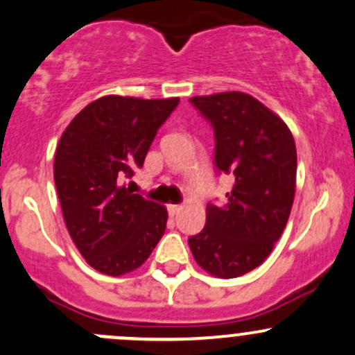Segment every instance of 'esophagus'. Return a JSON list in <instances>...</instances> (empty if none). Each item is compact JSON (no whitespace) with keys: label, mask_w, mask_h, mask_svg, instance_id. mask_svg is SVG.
I'll return each instance as SVG.
<instances>
[{"label":"esophagus","mask_w":355,"mask_h":355,"mask_svg":"<svg viewBox=\"0 0 355 355\" xmlns=\"http://www.w3.org/2000/svg\"><path fill=\"white\" fill-rule=\"evenodd\" d=\"M166 209H168V214H170V216L173 217V216H177L178 212H180L182 205H178V204H168V205H166Z\"/></svg>","instance_id":"1"}]
</instances>
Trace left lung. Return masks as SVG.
<instances>
[{
    "instance_id": "1",
    "label": "left lung",
    "mask_w": 355,
    "mask_h": 355,
    "mask_svg": "<svg viewBox=\"0 0 355 355\" xmlns=\"http://www.w3.org/2000/svg\"><path fill=\"white\" fill-rule=\"evenodd\" d=\"M212 124L214 162L232 175L224 205L207 204L205 227L189 237L197 264L217 278L258 268L285 231L297 184V148L275 112L244 92L190 99Z\"/></svg>"
}]
</instances>
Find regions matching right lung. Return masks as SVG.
Masks as SVG:
<instances>
[{
  "instance_id": "1",
  "label": "right lung",
  "mask_w": 355,
  "mask_h": 355,
  "mask_svg": "<svg viewBox=\"0 0 355 355\" xmlns=\"http://www.w3.org/2000/svg\"><path fill=\"white\" fill-rule=\"evenodd\" d=\"M178 101L99 97L70 121L58 141L53 178L65 225L99 272L121 276L139 268L165 232L166 209L121 182L141 168Z\"/></svg>"
}]
</instances>
